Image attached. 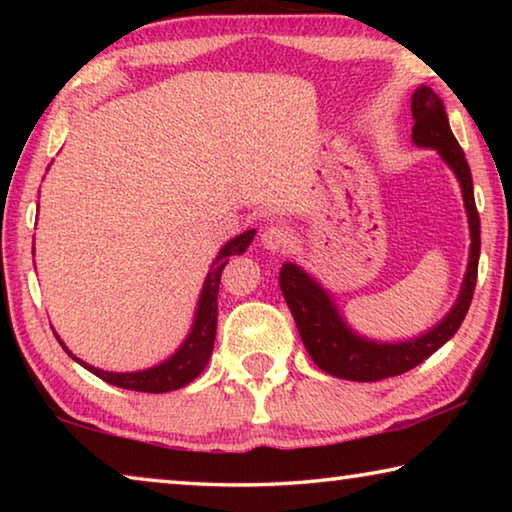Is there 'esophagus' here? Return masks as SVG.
<instances>
[{"instance_id":"1","label":"esophagus","mask_w":512,"mask_h":512,"mask_svg":"<svg viewBox=\"0 0 512 512\" xmlns=\"http://www.w3.org/2000/svg\"><path fill=\"white\" fill-rule=\"evenodd\" d=\"M259 244L266 250H271V253H282V250L291 244V235L284 228H280V225H271V228H266L262 232Z\"/></svg>"}]
</instances>
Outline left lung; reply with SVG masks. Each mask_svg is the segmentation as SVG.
Listing matches in <instances>:
<instances>
[{"label": "left lung", "instance_id": "1", "mask_svg": "<svg viewBox=\"0 0 512 512\" xmlns=\"http://www.w3.org/2000/svg\"><path fill=\"white\" fill-rule=\"evenodd\" d=\"M413 133L411 140L420 149L436 151L461 185L467 223H470V257L467 271L461 284V293L449 309V314L433 325L429 332H422L415 339L404 341H375L361 336L345 323L339 307L323 284L311 277L305 268L284 262L280 271L282 296L296 320L300 339L305 343L309 357L327 375L350 379V381H377L386 377L402 375V372L420 366L433 352L452 339L456 329L470 309L476 287V271H479L481 253V221L474 203V187L470 164L458 146L456 137L449 128L445 103L429 85H420L411 97Z\"/></svg>", "mask_w": 512, "mask_h": 512}]
</instances>
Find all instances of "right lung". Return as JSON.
Wrapping results in <instances>:
<instances>
[{"mask_svg": "<svg viewBox=\"0 0 512 512\" xmlns=\"http://www.w3.org/2000/svg\"><path fill=\"white\" fill-rule=\"evenodd\" d=\"M253 239H255V230H246L241 232V235L232 237L228 244L219 250V255H216V259L210 266V273H207L203 282L201 296H198L192 329H189L185 341L180 343V348L173 352L171 357L155 363V366L135 370V372H108V370L90 366V363L81 361L79 357H74V354L67 350V345L60 341V336L54 332L58 343L63 345V350L76 363H81L85 370H90L92 375L108 381L112 386L126 388V391H140V393L178 391V388L187 386L189 381H194L198 375H201L207 366V361H210V354L214 348V336H216V309H219L216 298H219L221 273L225 264H228V257L246 253V248L250 246V241Z\"/></svg>", "mask_w": 512, "mask_h": 512, "instance_id": "add662e5", "label": "right lung"}]
</instances>
